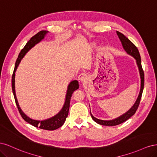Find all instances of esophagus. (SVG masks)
Segmentation results:
<instances>
[{
	"mask_svg": "<svg viewBox=\"0 0 157 157\" xmlns=\"http://www.w3.org/2000/svg\"><path fill=\"white\" fill-rule=\"evenodd\" d=\"M86 78H87V76L85 73H81L78 76V80L80 82H85L86 80Z\"/></svg>",
	"mask_w": 157,
	"mask_h": 157,
	"instance_id": "1",
	"label": "esophagus"
}]
</instances>
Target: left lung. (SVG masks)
<instances>
[{"mask_svg": "<svg viewBox=\"0 0 157 157\" xmlns=\"http://www.w3.org/2000/svg\"><path fill=\"white\" fill-rule=\"evenodd\" d=\"M117 35L118 36V38L121 41V43L123 46V48L125 50V51L127 52L128 54H129L130 55L132 56L134 58L136 59V62L137 64V66H138V68L140 70V77H141V90H140V92L138 98H137V100L134 105L129 111L126 112L124 115H122L120 117H118L117 118H115L114 120L111 121H103V120H99L98 119V118H95L92 114L90 113V115H91V117L92 118V119L97 122L98 124L103 125V126H116L121 124V123L124 122L126 121L128 119L132 117L136 113L137 109H138V107L140 105V103L141 99V96H142V93H143V90L144 88V70L142 69V66H141V57L140 52L138 51V49L137 48V47L132 43V42L128 39L127 37H126L124 35L122 34L121 33L117 31Z\"/></svg>", "mask_w": 157, "mask_h": 157, "instance_id": "left-lung-1", "label": "left lung"}]
</instances>
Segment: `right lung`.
<instances>
[{"mask_svg": "<svg viewBox=\"0 0 157 157\" xmlns=\"http://www.w3.org/2000/svg\"><path fill=\"white\" fill-rule=\"evenodd\" d=\"M47 33H48V31H40V32L36 33V35H35L34 36L31 38V39L27 42L25 46L23 47V48L21 50L20 54L18 56V58H17V60L16 61L15 67H14L13 72L12 74V92L13 94L14 99H15L16 105L18 109V111L20 112V115L23 119L28 123H29L30 124L33 125V126L37 127V128L39 127V128H40V129L46 130H54L58 129V128H59L64 124V122L66 120V118H67L68 116L71 96H72V94L75 90H77L79 88L78 82L77 80H73V81L71 82L68 86L65 102L62 109L60 111V112L58 114H57V115H55L54 117L49 118V119H46L45 121H40L33 120L29 117L26 116L21 111L20 106H19V104L16 96V92H15V72L17 69L19 63H20L21 59L23 58V56H25V54L32 48V47L34 46L36 44L38 43V42H39L42 39H44V37Z\"/></svg>", "mask_w": 157, "mask_h": 157, "instance_id": "1", "label": "right lung"}]
</instances>
